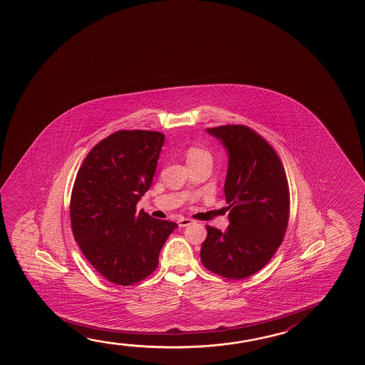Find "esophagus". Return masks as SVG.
I'll return each instance as SVG.
<instances>
[{"mask_svg":"<svg viewBox=\"0 0 365 365\" xmlns=\"http://www.w3.org/2000/svg\"><path fill=\"white\" fill-rule=\"evenodd\" d=\"M191 224V219H185V217H182V219L178 220V225H180V227H185V226H188V225Z\"/></svg>","mask_w":365,"mask_h":365,"instance_id":"esophagus-1","label":"esophagus"}]
</instances>
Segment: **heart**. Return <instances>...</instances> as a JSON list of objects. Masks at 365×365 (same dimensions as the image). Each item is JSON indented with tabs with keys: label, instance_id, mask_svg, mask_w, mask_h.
<instances>
[{
	"label": "heart",
	"instance_id": "1",
	"mask_svg": "<svg viewBox=\"0 0 365 365\" xmlns=\"http://www.w3.org/2000/svg\"><path fill=\"white\" fill-rule=\"evenodd\" d=\"M185 158H187V163L188 164L198 162H212V157H211L210 152H207L203 148H200V146H191L185 152Z\"/></svg>",
	"mask_w": 365,
	"mask_h": 365
}]
</instances>
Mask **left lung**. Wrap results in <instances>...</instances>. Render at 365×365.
Masks as SVG:
<instances>
[{"label":"left lung","mask_w":365,"mask_h":365,"mask_svg":"<svg viewBox=\"0 0 365 365\" xmlns=\"http://www.w3.org/2000/svg\"><path fill=\"white\" fill-rule=\"evenodd\" d=\"M227 153L224 191L229 205L225 231L206 226L202 264L229 279L262 269L279 247L289 216L286 172L273 148L242 125L206 129Z\"/></svg>","instance_id":"1"}]
</instances>
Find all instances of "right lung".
Returning <instances> with one entry per match:
<instances>
[{"mask_svg": "<svg viewBox=\"0 0 365 365\" xmlns=\"http://www.w3.org/2000/svg\"><path fill=\"white\" fill-rule=\"evenodd\" d=\"M164 135L123 130L92 148L71 197L74 240L107 281L130 286L152 274L159 252L178 225L136 205L150 188Z\"/></svg>", "mask_w": 365, "mask_h": 365, "instance_id": "obj_1", "label": "right lung"}]
</instances>
